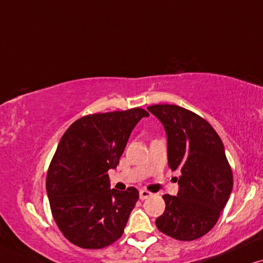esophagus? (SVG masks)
<instances>
[{
  "mask_svg": "<svg viewBox=\"0 0 263 263\" xmlns=\"http://www.w3.org/2000/svg\"><path fill=\"white\" fill-rule=\"evenodd\" d=\"M152 195H153L152 192L148 191V190H141V191H139V198H141V199L149 198Z\"/></svg>",
  "mask_w": 263,
  "mask_h": 263,
  "instance_id": "34e87169",
  "label": "esophagus"
}]
</instances>
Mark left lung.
I'll use <instances>...</instances> for the list:
<instances>
[{
    "label": "left lung",
    "mask_w": 263,
    "mask_h": 263,
    "mask_svg": "<svg viewBox=\"0 0 263 263\" xmlns=\"http://www.w3.org/2000/svg\"><path fill=\"white\" fill-rule=\"evenodd\" d=\"M148 110L166 129L168 166L180 172L178 196H162L166 209L156 227L174 239H198L214 227L232 191L222 141L205 119L183 107L155 104Z\"/></svg>",
    "instance_id": "left-lung-1"
}]
</instances>
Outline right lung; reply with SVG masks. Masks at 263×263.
<instances>
[{
    "instance_id": "1",
    "label": "right lung",
    "mask_w": 263,
    "mask_h": 263,
    "mask_svg": "<svg viewBox=\"0 0 263 263\" xmlns=\"http://www.w3.org/2000/svg\"><path fill=\"white\" fill-rule=\"evenodd\" d=\"M144 117L142 108L85 115L62 136L49 164L47 194L56 225L74 246L102 249L124 233L139 192L110 190L108 171L117 168Z\"/></svg>"
}]
</instances>
